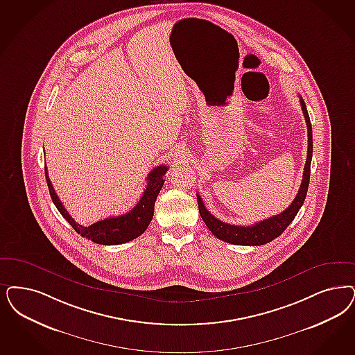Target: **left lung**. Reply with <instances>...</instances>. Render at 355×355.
<instances>
[{
  "label": "left lung",
  "instance_id": "1",
  "mask_svg": "<svg viewBox=\"0 0 355 355\" xmlns=\"http://www.w3.org/2000/svg\"><path fill=\"white\" fill-rule=\"evenodd\" d=\"M300 105L302 110L304 114L306 123V131H308V150H306V166H304V173H303V181L300 184V189L297 194L295 196L293 203L286 208L279 215H274L269 219L258 221L253 225H233L224 221L216 219L207 208L205 207L202 198L199 194H196L198 199V207H199V214L202 216L203 221L206 223L208 230L212 232L214 236H216L221 241H225L228 244L234 245H263L268 244L281 236L284 232V230L291 224V221L295 219L297 215L299 209L303 206L306 200V191H308V184H309V175H311V161H312V152H313V144H312V125L309 121V115L306 111V103L303 98L300 97Z\"/></svg>",
  "mask_w": 355,
  "mask_h": 355
}]
</instances>
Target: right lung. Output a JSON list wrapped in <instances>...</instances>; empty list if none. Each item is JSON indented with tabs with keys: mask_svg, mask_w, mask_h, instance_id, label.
<instances>
[{
	"mask_svg": "<svg viewBox=\"0 0 355 355\" xmlns=\"http://www.w3.org/2000/svg\"><path fill=\"white\" fill-rule=\"evenodd\" d=\"M166 171H168V166L159 165L148 174V184L144 190V194L130 212L123 214L121 216H112V218L97 221L89 227H84L76 223L73 218L62 206V200L59 199L49 180L47 166H44L49 194L52 198V202L62 214V218L73 227L74 231L78 234H81L83 237L96 244L102 245L124 244V243L132 241L141 233H144L153 218L155 202L159 194V190L162 189V184L165 182L164 175L166 174Z\"/></svg>",
	"mask_w": 355,
	"mask_h": 355,
	"instance_id": "obj_1",
	"label": "right lung"
}]
</instances>
